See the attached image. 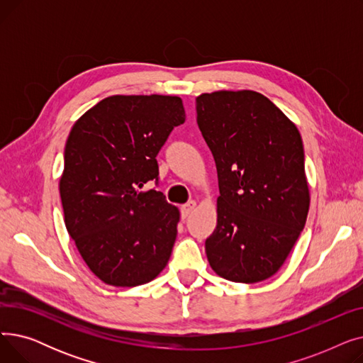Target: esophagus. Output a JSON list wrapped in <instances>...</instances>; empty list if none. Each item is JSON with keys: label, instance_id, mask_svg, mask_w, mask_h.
<instances>
[{"label": "esophagus", "instance_id": "34e87169", "mask_svg": "<svg viewBox=\"0 0 363 363\" xmlns=\"http://www.w3.org/2000/svg\"><path fill=\"white\" fill-rule=\"evenodd\" d=\"M196 207H197V203H196L194 200H191V201H188L186 204H184V206L181 207V215H182V218H184V219L188 218L189 215H191V213L194 212Z\"/></svg>", "mask_w": 363, "mask_h": 363}]
</instances>
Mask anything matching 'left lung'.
I'll list each match as a JSON object with an SVG mask.
<instances>
[{
    "instance_id": "1",
    "label": "left lung",
    "mask_w": 363,
    "mask_h": 363,
    "mask_svg": "<svg viewBox=\"0 0 363 363\" xmlns=\"http://www.w3.org/2000/svg\"><path fill=\"white\" fill-rule=\"evenodd\" d=\"M196 108L220 193L207 260L225 279H268L289 257L309 212L300 132L256 91L201 94Z\"/></svg>"
}]
</instances>
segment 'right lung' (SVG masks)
Wrapping results in <instances>:
<instances>
[{"instance_id": "obj_1", "label": "right lung", "mask_w": 363, "mask_h": 363, "mask_svg": "<svg viewBox=\"0 0 363 363\" xmlns=\"http://www.w3.org/2000/svg\"><path fill=\"white\" fill-rule=\"evenodd\" d=\"M185 122L174 95H111L74 122L65 147V223L91 272L114 287H137L167 264L179 211L144 184L156 156Z\"/></svg>"}]
</instances>
